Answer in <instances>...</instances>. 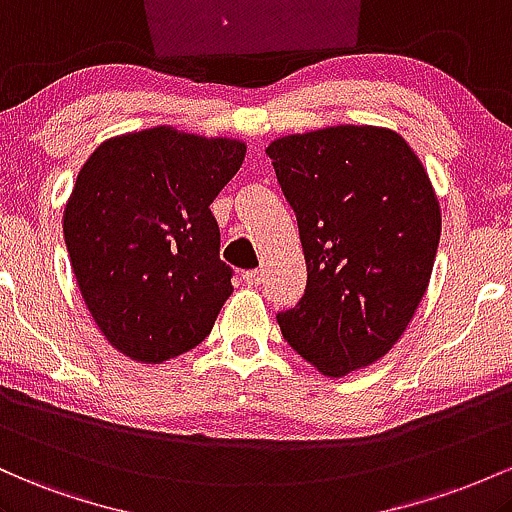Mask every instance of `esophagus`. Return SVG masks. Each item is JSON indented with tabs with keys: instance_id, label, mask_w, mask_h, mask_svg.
<instances>
[{
	"instance_id": "obj_1",
	"label": "esophagus",
	"mask_w": 512,
	"mask_h": 512,
	"mask_svg": "<svg viewBox=\"0 0 512 512\" xmlns=\"http://www.w3.org/2000/svg\"><path fill=\"white\" fill-rule=\"evenodd\" d=\"M244 280H246V285L258 287V285H261V280H263V273L258 271V268H256V271H246L244 273Z\"/></svg>"
}]
</instances>
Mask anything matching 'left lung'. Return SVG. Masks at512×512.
I'll return each mask as SVG.
<instances>
[{
    "instance_id": "1",
    "label": "left lung",
    "mask_w": 512,
    "mask_h": 512,
    "mask_svg": "<svg viewBox=\"0 0 512 512\" xmlns=\"http://www.w3.org/2000/svg\"><path fill=\"white\" fill-rule=\"evenodd\" d=\"M295 210L307 287L275 314L297 355L329 377L372 365L406 331L426 295L440 205L401 135L336 125L268 145Z\"/></svg>"
}]
</instances>
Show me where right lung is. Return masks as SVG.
<instances>
[{
    "label": "right lung",
    "instance_id": "right-lung-1",
    "mask_svg": "<svg viewBox=\"0 0 512 512\" xmlns=\"http://www.w3.org/2000/svg\"><path fill=\"white\" fill-rule=\"evenodd\" d=\"M246 147L171 128L113 137L79 171L65 244L91 317L113 348L162 363L205 341L232 295L210 205Z\"/></svg>",
    "mask_w": 512,
    "mask_h": 512
}]
</instances>
